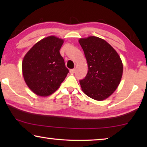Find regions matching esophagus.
I'll return each instance as SVG.
<instances>
[{
	"mask_svg": "<svg viewBox=\"0 0 147 147\" xmlns=\"http://www.w3.org/2000/svg\"><path fill=\"white\" fill-rule=\"evenodd\" d=\"M70 73H71V74H74V73H75V69H71V70H70Z\"/></svg>",
	"mask_w": 147,
	"mask_h": 147,
	"instance_id": "esophagus-1",
	"label": "esophagus"
}]
</instances>
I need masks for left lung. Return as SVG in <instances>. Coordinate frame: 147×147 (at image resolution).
Here are the masks:
<instances>
[{
    "instance_id": "1",
    "label": "left lung",
    "mask_w": 147,
    "mask_h": 147,
    "mask_svg": "<svg viewBox=\"0 0 147 147\" xmlns=\"http://www.w3.org/2000/svg\"><path fill=\"white\" fill-rule=\"evenodd\" d=\"M85 54L88 71L80 80L84 93L96 100L109 97L117 88L123 75L120 56L104 39L95 36L79 39Z\"/></svg>"
}]
</instances>
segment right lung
<instances>
[{
	"mask_svg": "<svg viewBox=\"0 0 147 147\" xmlns=\"http://www.w3.org/2000/svg\"><path fill=\"white\" fill-rule=\"evenodd\" d=\"M63 43V39L49 36L35 44L24 57L22 70L24 81L37 95L53 94L69 73L59 53Z\"/></svg>",
	"mask_w": 147,
	"mask_h": 147,
	"instance_id": "1",
	"label": "right lung"
}]
</instances>
